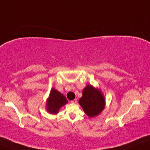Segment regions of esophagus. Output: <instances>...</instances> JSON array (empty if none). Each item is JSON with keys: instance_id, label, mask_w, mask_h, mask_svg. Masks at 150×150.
Returning <instances> with one entry per match:
<instances>
[{"instance_id": "1", "label": "esophagus", "mask_w": 150, "mask_h": 150, "mask_svg": "<svg viewBox=\"0 0 150 150\" xmlns=\"http://www.w3.org/2000/svg\"><path fill=\"white\" fill-rule=\"evenodd\" d=\"M76 102H77V99L76 98H75V99H74V100H71V103H76Z\"/></svg>"}]
</instances>
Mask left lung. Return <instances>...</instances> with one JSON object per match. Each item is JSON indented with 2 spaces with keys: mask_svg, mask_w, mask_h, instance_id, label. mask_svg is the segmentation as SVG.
Masks as SVG:
<instances>
[{
  "mask_svg": "<svg viewBox=\"0 0 150 150\" xmlns=\"http://www.w3.org/2000/svg\"><path fill=\"white\" fill-rule=\"evenodd\" d=\"M79 104L87 115L93 117L98 115L104 109L105 99L100 91L94 88L91 85H88L83 90Z\"/></svg>",
  "mask_w": 150,
  "mask_h": 150,
  "instance_id": "8db88e82",
  "label": "left lung"
}]
</instances>
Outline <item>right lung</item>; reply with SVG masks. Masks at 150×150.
<instances>
[{"label": "right lung", "instance_id": "1", "mask_svg": "<svg viewBox=\"0 0 150 150\" xmlns=\"http://www.w3.org/2000/svg\"><path fill=\"white\" fill-rule=\"evenodd\" d=\"M68 103L67 99L63 94L53 88L50 92V97L47 100V109L50 113L56 114L59 109Z\"/></svg>", "mask_w": 150, "mask_h": 150}]
</instances>
